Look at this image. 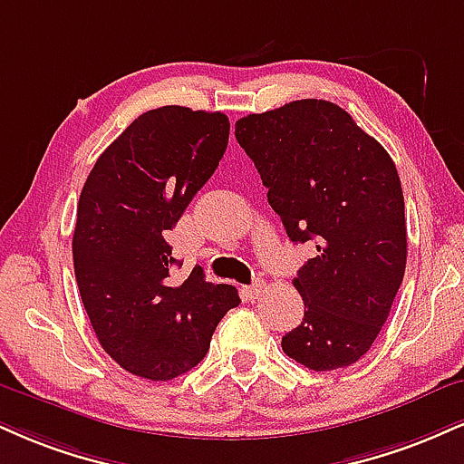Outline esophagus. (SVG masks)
<instances>
[{"instance_id":"1","label":"esophagus","mask_w":464,"mask_h":464,"mask_svg":"<svg viewBox=\"0 0 464 464\" xmlns=\"http://www.w3.org/2000/svg\"><path fill=\"white\" fill-rule=\"evenodd\" d=\"M261 292H264V281H255L253 285L244 287V294H246L248 300H256L261 295Z\"/></svg>"}]
</instances>
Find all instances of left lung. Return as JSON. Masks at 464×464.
Instances as JSON below:
<instances>
[{"label":"left lung","instance_id":"left-lung-1","mask_svg":"<svg viewBox=\"0 0 464 464\" xmlns=\"http://www.w3.org/2000/svg\"><path fill=\"white\" fill-rule=\"evenodd\" d=\"M236 138L289 239L317 250L294 278L304 317L283 337V353L314 372L353 365L387 322L406 270L404 194L393 160L324 99L244 116Z\"/></svg>","mask_w":464,"mask_h":464}]
</instances>
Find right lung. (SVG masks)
<instances>
[{"label": "right lung", "instance_id": "right-lung-1", "mask_svg": "<svg viewBox=\"0 0 464 464\" xmlns=\"http://www.w3.org/2000/svg\"><path fill=\"white\" fill-rule=\"evenodd\" d=\"M222 111L164 105L138 116L83 183L72 266L99 343L122 370L172 381L208 354L237 289L194 267L175 283L166 233L214 175L228 142Z\"/></svg>", "mask_w": 464, "mask_h": 464}]
</instances>
